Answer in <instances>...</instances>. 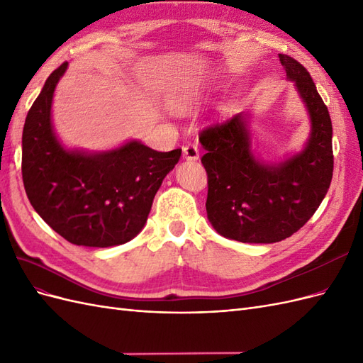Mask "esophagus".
Segmentation results:
<instances>
[{
  "label": "esophagus",
  "mask_w": 363,
  "mask_h": 363,
  "mask_svg": "<svg viewBox=\"0 0 363 363\" xmlns=\"http://www.w3.org/2000/svg\"><path fill=\"white\" fill-rule=\"evenodd\" d=\"M183 157L188 159V160H196V159H199L200 157L199 145L192 144V142H189V144H186L183 147Z\"/></svg>",
  "instance_id": "esophagus-1"
}]
</instances>
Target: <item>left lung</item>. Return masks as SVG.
<instances>
[{
	"mask_svg": "<svg viewBox=\"0 0 363 363\" xmlns=\"http://www.w3.org/2000/svg\"><path fill=\"white\" fill-rule=\"evenodd\" d=\"M311 116L312 130L298 155L267 164L251 150L248 118L242 112L207 125V218L216 232L248 244H272L292 236L309 221L333 177L332 119L311 74L300 62L279 54Z\"/></svg>",
	"mask_w": 363,
	"mask_h": 363,
	"instance_id": "8db88e82",
	"label": "left lung"
}]
</instances>
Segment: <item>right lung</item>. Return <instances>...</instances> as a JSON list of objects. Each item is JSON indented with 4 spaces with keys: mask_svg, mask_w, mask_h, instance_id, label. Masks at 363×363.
I'll list each match as a JSON object with an SVG mask.
<instances>
[{
    "mask_svg": "<svg viewBox=\"0 0 363 363\" xmlns=\"http://www.w3.org/2000/svg\"><path fill=\"white\" fill-rule=\"evenodd\" d=\"M68 62L52 71L33 103L23 131V180L33 208L74 245L113 247L145 225L163 179L182 148L156 151L138 140L87 155L65 150L51 125V103Z\"/></svg>",
    "mask_w": 363,
    "mask_h": 363,
    "instance_id": "add662e5",
    "label": "right lung"
}]
</instances>
